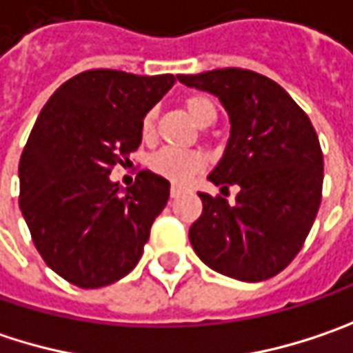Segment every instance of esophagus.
Masks as SVG:
<instances>
[{
	"mask_svg": "<svg viewBox=\"0 0 353 353\" xmlns=\"http://www.w3.org/2000/svg\"><path fill=\"white\" fill-rule=\"evenodd\" d=\"M183 192H185V189H183V187H176V185H174V187L170 189V196H172V199H179Z\"/></svg>",
	"mask_w": 353,
	"mask_h": 353,
	"instance_id": "obj_1",
	"label": "esophagus"
}]
</instances>
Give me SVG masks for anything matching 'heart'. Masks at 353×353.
<instances>
[{"instance_id": "b5f03b06", "label": "heart", "mask_w": 353, "mask_h": 353, "mask_svg": "<svg viewBox=\"0 0 353 353\" xmlns=\"http://www.w3.org/2000/svg\"><path fill=\"white\" fill-rule=\"evenodd\" d=\"M185 108L190 114V118L201 126L207 128L214 124L216 120V106L211 98L203 94H192L185 98ZM157 130V110H148L140 120V132L148 140L154 137ZM150 168L168 179L170 183H187L190 176H194L203 168V159L196 152H185V150H174V148H163L150 159Z\"/></svg>"}]
</instances>
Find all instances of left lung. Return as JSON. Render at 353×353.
Returning a JSON list of instances; mask_svg holds the SVG:
<instances>
[{
	"mask_svg": "<svg viewBox=\"0 0 353 353\" xmlns=\"http://www.w3.org/2000/svg\"><path fill=\"white\" fill-rule=\"evenodd\" d=\"M179 80L225 106L231 137L209 181L221 192L239 187L233 205L199 192L203 213L190 225V245L216 273L249 283L269 279L295 259L321 203L323 154L314 124L277 82L251 70Z\"/></svg>",
	"mask_w": 353,
	"mask_h": 353,
	"instance_id": "obj_1",
	"label": "left lung"
}]
</instances>
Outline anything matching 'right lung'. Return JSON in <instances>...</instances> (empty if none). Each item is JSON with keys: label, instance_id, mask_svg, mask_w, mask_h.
I'll return each instance as SVG.
<instances>
[{"label": "right lung", "instance_id": "add662e5", "mask_svg": "<svg viewBox=\"0 0 353 353\" xmlns=\"http://www.w3.org/2000/svg\"><path fill=\"white\" fill-rule=\"evenodd\" d=\"M174 82L88 70L41 108L19 159V209L41 259L72 285H110L142 257L170 183L140 170L122 190L110 172L139 148L142 116Z\"/></svg>", "mask_w": 353, "mask_h": 353}]
</instances>
